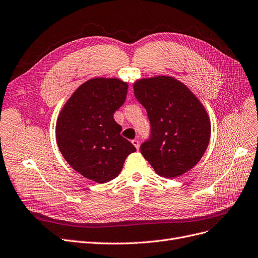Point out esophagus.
Masks as SVG:
<instances>
[{"instance_id":"esophagus-1","label":"esophagus","mask_w":258,"mask_h":258,"mask_svg":"<svg viewBox=\"0 0 258 258\" xmlns=\"http://www.w3.org/2000/svg\"><path fill=\"white\" fill-rule=\"evenodd\" d=\"M132 144L134 145V147L138 150L139 149V141L137 140V139H134V140H132Z\"/></svg>"}]
</instances>
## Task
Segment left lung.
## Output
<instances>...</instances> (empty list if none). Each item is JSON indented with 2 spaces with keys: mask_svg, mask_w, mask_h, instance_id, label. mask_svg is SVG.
<instances>
[{
  "mask_svg": "<svg viewBox=\"0 0 258 258\" xmlns=\"http://www.w3.org/2000/svg\"><path fill=\"white\" fill-rule=\"evenodd\" d=\"M134 94L151 124L150 138L140 146L142 156L158 175L168 178L194 168L211 138V120L201 102L171 76L139 80Z\"/></svg>",
  "mask_w": 258,
  "mask_h": 258,
  "instance_id": "8db88e82",
  "label": "left lung"
}]
</instances>
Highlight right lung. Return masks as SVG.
Returning a JSON list of instances; mask_svg holds the SVG:
<instances>
[{"label": "right lung", "instance_id": "right-lung-1", "mask_svg": "<svg viewBox=\"0 0 258 258\" xmlns=\"http://www.w3.org/2000/svg\"><path fill=\"white\" fill-rule=\"evenodd\" d=\"M127 83L91 79L67 101L56 122V141L68 164L99 184L117 177L136 148L120 135L113 113L126 99Z\"/></svg>", "mask_w": 258, "mask_h": 258}]
</instances>
